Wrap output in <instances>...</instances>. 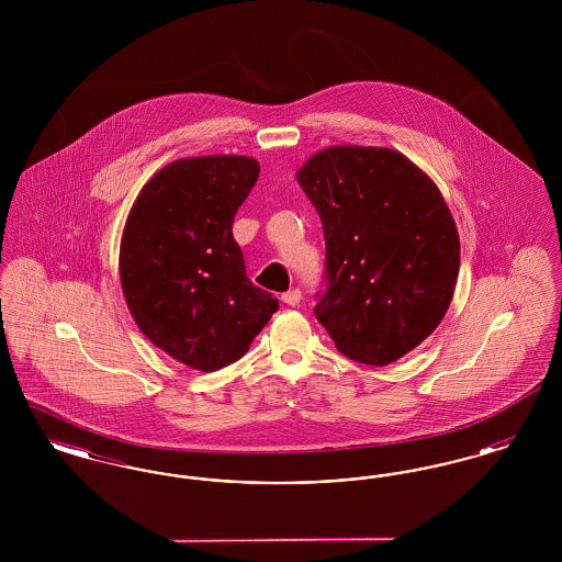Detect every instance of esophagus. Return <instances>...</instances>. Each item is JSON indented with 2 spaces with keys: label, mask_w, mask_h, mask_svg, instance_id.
<instances>
[{
  "label": "esophagus",
  "mask_w": 562,
  "mask_h": 562,
  "mask_svg": "<svg viewBox=\"0 0 562 562\" xmlns=\"http://www.w3.org/2000/svg\"><path fill=\"white\" fill-rule=\"evenodd\" d=\"M282 301H284L286 305H291V307H296V305L301 303V291L293 289V291L282 294Z\"/></svg>",
  "instance_id": "esophagus-1"
}]
</instances>
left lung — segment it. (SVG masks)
Segmentation results:
<instances>
[{"mask_svg": "<svg viewBox=\"0 0 562 562\" xmlns=\"http://www.w3.org/2000/svg\"><path fill=\"white\" fill-rule=\"evenodd\" d=\"M296 179L326 241L316 318L351 360H398L434 333L453 299L459 236L445 198L385 147H328Z\"/></svg>", "mask_w": 562, "mask_h": 562, "instance_id": "1", "label": "left lung"}]
</instances>
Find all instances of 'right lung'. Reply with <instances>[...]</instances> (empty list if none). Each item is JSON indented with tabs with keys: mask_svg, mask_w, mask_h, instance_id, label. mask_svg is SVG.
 <instances>
[{
	"mask_svg": "<svg viewBox=\"0 0 562 562\" xmlns=\"http://www.w3.org/2000/svg\"><path fill=\"white\" fill-rule=\"evenodd\" d=\"M259 179L241 156L177 160L143 188L120 244V278L143 335L195 371L248 351L278 312L255 286L234 240V216Z\"/></svg>",
	"mask_w": 562,
	"mask_h": 562,
	"instance_id": "add662e5",
	"label": "right lung"
}]
</instances>
